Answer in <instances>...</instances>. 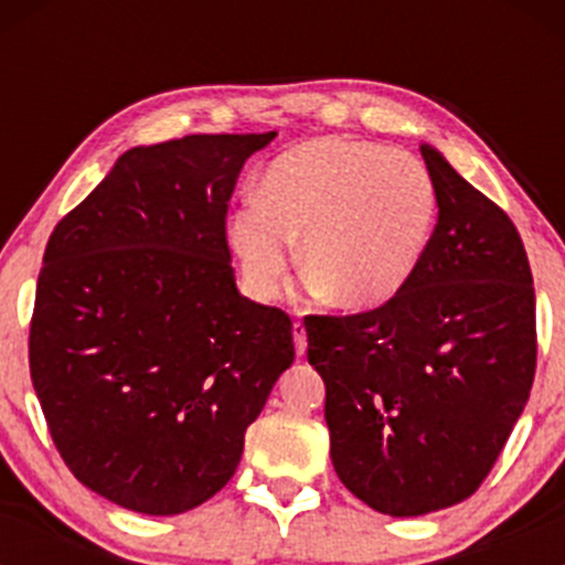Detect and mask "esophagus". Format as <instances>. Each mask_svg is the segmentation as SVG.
I'll return each mask as SVG.
<instances>
[{"mask_svg":"<svg viewBox=\"0 0 565 565\" xmlns=\"http://www.w3.org/2000/svg\"><path fill=\"white\" fill-rule=\"evenodd\" d=\"M292 335H295V352H298V355H306V347H309V341H306V324L295 322Z\"/></svg>","mask_w":565,"mask_h":565,"instance_id":"obj_1","label":"esophagus"}]
</instances>
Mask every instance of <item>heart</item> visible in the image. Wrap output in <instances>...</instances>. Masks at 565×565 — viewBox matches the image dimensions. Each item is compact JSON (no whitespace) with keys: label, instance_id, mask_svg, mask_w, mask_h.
Segmentation results:
<instances>
[{"label":"heart","instance_id":"1","mask_svg":"<svg viewBox=\"0 0 565 565\" xmlns=\"http://www.w3.org/2000/svg\"><path fill=\"white\" fill-rule=\"evenodd\" d=\"M262 191L232 218V246L262 298L281 287L292 237L300 270L344 309H372L402 292L435 237L429 169L372 141H303L267 169Z\"/></svg>","mask_w":565,"mask_h":565}]
</instances>
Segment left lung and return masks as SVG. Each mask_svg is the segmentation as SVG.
<instances>
[{
  "label": "left lung",
  "instance_id": "left-lung-1",
  "mask_svg": "<svg viewBox=\"0 0 565 565\" xmlns=\"http://www.w3.org/2000/svg\"><path fill=\"white\" fill-rule=\"evenodd\" d=\"M437 226L407 287L350 317H306L324 380L330 459L380 514L470 498L503 451L535 374V292L509 215L435 147Z\"/></svg>",
  "mask_w": 565,
  "mask_h": 565
}]
</instances>
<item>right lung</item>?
<instances>
[{
	"label": "right lung",
	"instance_id": "obj_1",
	"mask_svg": "<svg viewBox=\"0 0 565 565\" xmlns=\"http://www.w3.org/2000/svg\"><path fill=\"white\" fill-rule=\"evenodd\" d=\"M273 139L134 147L51 232L32 385L73 476L122 509L172 516L224 489L292 366V319L237 292L226 243L243 163Z\"/></svg>",
	"mask_w": 565,
	"mask_h": 565
}]
</instances>
